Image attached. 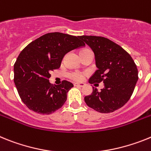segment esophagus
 <instances>
[{
    "label": "esophagus",
    "mask_w": 151,
    "mask_h": 151,
    "mask_svg": "<svg viewBox=\"0 0 151 151\" xmlns=\"http://www.w3.org/2000/svg\"><path fill=\"white\" fill-rule=\"evenodd\" d=\"M74 86H79V87H83V86H85V83H74Z\"/></svg>",
    "instance_id": "obj_1"
}]
</instances>
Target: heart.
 Masks as SVG:
<instances>
[{
    "instance_id": "heart-1",
    "label": "heart",
    "mask_w": 151,
    "mask_h": 151,
    "mask_svg": "<svg viewBox=\"0 0 151 151\" xmlns=\"http://www.w3.org/2000/svg\"><path fill=\"white\" fill-rule=\"evenodd\" d=\"M87 49H83V50H81V52H83V51H86ZM70 77H71L72 79L75 80V81H81V80L83 78V75L81 73H77V72H74V73H72L70 74Z\"/></svg>"
}]
</instances>
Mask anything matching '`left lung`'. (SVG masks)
Returning <instances> with one entry per match:
<instances>
[{"mask_svg": "<svg viewBox=\"0 0 151 151\" xmlns=\"http://www.w3.org/2000/svg\"><path fill=\"white\" fill-rule=\"evenodd\" d=\"M80 39L90 47L98 68L89 82L100 83L104 87L84 97L90 108L101 113H109L122 107L129 100L138 80L137 66L132 58L119 45L100 36H81Z\"/></svg>", "mask_w": 151, "mask_h": 151, "instance_id": "obj_1", "label": "left lung"}]
</instances>
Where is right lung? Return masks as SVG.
Here are the masks:
<instances>
[{
    "instance_id": "right-lung-1",
    "label": "right lung",
    "mask_w": 151,
    "mask_h": 151,
    "mask_svg": "<svg viewBox=\"0 0 151 151\" xmlns=\"http://www.w3.org/2000/svg\"><path fill=\"white\" fill-rule=\"evenodd\" d=\"M84 45L77 36L50 32L30 42L20 52L14 64V81L21 99L30 110L49 115L65 104L74 85L67 81L52 85L50 72L60 68L68 52Z\"/></svg>"
}]
</instances>
